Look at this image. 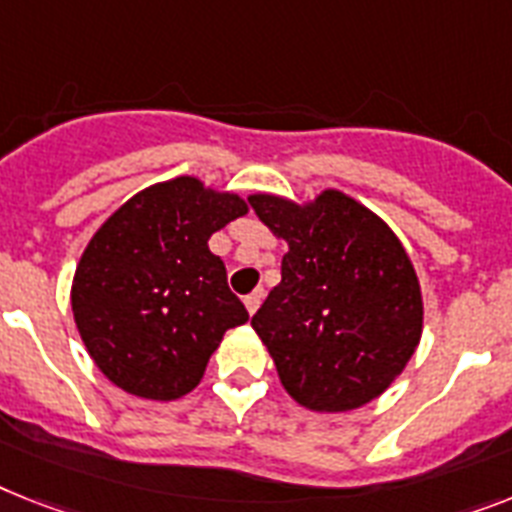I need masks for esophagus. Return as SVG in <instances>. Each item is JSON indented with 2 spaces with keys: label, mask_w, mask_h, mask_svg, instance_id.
<instances>
[{
  "label": "esophagus",
  "mask_w": 512,
  "mask_h": 512,
  "mask_svg": "<svg viewBox=\"0 0 512 512\" xmlns=\"http://www.w3.org/2000/svg\"><path fill=\"white\" fill-rule=\"evenodd\" d=\"M261 298H264V290H253L251 295H246V298H243V303H246V311L248 314H256V311H259V306H261Z\"/></svg>",
  "instance_id": "1"
}]
</instances>
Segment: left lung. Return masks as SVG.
Listing matches in <instances>:
<instances>
[{"instance_id":"obj_1","label":"left lung","mask_w":512,"mask_h":512,"mask_svg":"<svg viewBox=\"0 0 512 512\" xmlns=\"http://www.w3.org/2000/svg\"><path fill=\"white\" fill-rule=\"evenodd\" d=\"M251 206L287 243L280 285L251 319L287 395L319 413L379 398L424 327L421 285L398 235L335 188L308 204L253 193Z\"/></svg>"}]
</instances>
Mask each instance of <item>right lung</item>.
<instances>
[{
    "label": "right lung",
    "mask_w": 512,
    "mask_h": 512,
    "mask_svg": "<svg viewBox=\"0 0 512 512\" xmlns=\"http://www.w3.org/2000/svg\"><path fill=\"white\" fill-rule=\"evenodd\" d=\"M248 201L183 175L135 193L88 240L70 290L75 327L120 390L183 398L227 329L248 322L209 251L211 235L248 214Z\"/></svg>",
    "instance_id": "right-lung-1"
}]
</instances>
